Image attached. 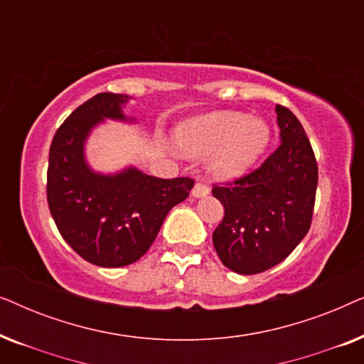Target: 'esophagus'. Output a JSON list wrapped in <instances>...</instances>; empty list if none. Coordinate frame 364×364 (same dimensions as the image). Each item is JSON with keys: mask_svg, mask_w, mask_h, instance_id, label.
Instances as JSON below:
<instances>
[{"mask_svg": "<svg viewBox=\"0 0 364 364\" xmlns=\"http://www.w3.org/2000/svg\"><path fill=\"white\" fill-rule=\"evenodd\" d=\"M208 192H210V188H208L207 183H203V182H197L192 188V196L197 197V198L208 196Z\"/></svg>", "mask_w": 364, "mask_h": 364, "instance_id": "1", "label": "esophagus"}]
</instances>
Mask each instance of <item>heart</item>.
<instances>
[{
    "mask_svg": "<svg viewBox=\"0 0 364 364\" xmlns=\"http://www.w3.org/2000/svg\"><path fill=\"white\" fill-rule=\"evenodd\" d=\"M176 141L187 156L212 154L208 167L220 178L238 177L265 151L270 129L260 119L235 111L193 117L177 129Z\"/></svg>",
    "mask_w": 364,
    "mask_h": 364,
    "instance_id": "heart-1",
    "label": "heart"
}]
</instances>
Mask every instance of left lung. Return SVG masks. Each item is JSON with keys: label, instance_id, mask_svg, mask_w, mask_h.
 <instances>
[{"label": "left lung", "instance_id": "8db88e82", "mask_svg": "<svg viewBox=\"0 0 364 364\" xmlns=\"http://www.w3.org/2000/svg\"><path fill=\"white\" fill-rule=\"evenodd\" d=\"M282 144L247 176L213 183L225 210L213 232L217 255L240 275H255L285 260L311 225L318 164L306 132L290 109L277 106Z\"/></svg>", "mask_w": 364, "mask_h": 364}]
</instances>
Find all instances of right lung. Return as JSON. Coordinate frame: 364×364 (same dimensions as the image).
<instances>
[{
  "mask_svg": "<svg viewBox=\"0 0 364 364\" xmlns=\"http://www.w3.org/2000/svg\"><path fill=\"white\" fill-rule=\"evenodd\" d=\"M127 96L101 92L71 112L49 147L48 205L68 245L97 267L137 262L156 240L171 208L188 197L193 178H159L137 168L102 176L89 168L84 142L104 119L129 121Z\"/></svg>",
  "mask_w": 364,
  "mask_h": 364,
  "instance_id": "1",
  "label": "right lung"
}]
</instances>
